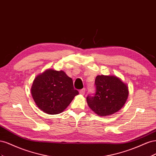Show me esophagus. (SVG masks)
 Instances as JSON below:
<instances>
[{"label":"esophagus","instance_id":"1","mask_svg":"<svg viewBox=\"0 0 156 156\" xmlns=\"http://www.w3.org/2000/svg\"><path fill=\"white\" fill-rule=\"evenodd\" d=\"M79 93L81 94H82V95H84V93H85V88H83V89H81V90L79 91Z\"/></svg>","mask_w":156,"mask_h":156}]
</instances>
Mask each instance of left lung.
Instances as JSON below:
<instances>
[{
    "mask_svg": "<svg viewBox=\"0 0 156 156\" xmlns=\"http://www.w3.org/2000/svg\"><path fill=\"white\" fill-rule=\"evenodd\" d=\"M95 93L88 95L89 107L99 116L112 115L124 106L128 97V88L115 76L98 75L95 79Z\"/></svg>",
    "mask_w": 156,
    "mask_h": 156,
    "instance_id": "8db88e82",
    "label": "left lung"
}]
</instances>
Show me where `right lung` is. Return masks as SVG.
Instances as JSON below:
<instances>
[{
    "mask_svg": "<svg viewBox=\"0 0 156 156\" xmlns=\"http://www.w3.org/2000/svg\"><path fill=\"white\" fill-rule=\"evenodd\" d=\"M33 99L41 111L49 115L62 112L79 92L73 80L63 71L48 69L35 78L31 88Z\"/></svg>",
    "mask_w": 156,
    "mask_h": 156,
    "instance_id": "1",
    "label": "right lung"
}]
</instances>
